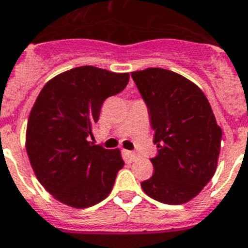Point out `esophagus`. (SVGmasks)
Returning <instances> with one entry per match:
<instances>
[{
  "label": "esophagus",
  "instance_id": "obj_1",
  "mask_svg": "<svg viewBox=\"0 0 248 248\" xmlns=\"http://www.w3.org/2000/svg\"><path fill=\"white\" fill-rule=\"evenodd\" d=\"M122 155H124V161H126V163L133 162V161L137 158V155L135 154V152H132V151L124 150L122 151Z\"/></svg>",
  "mask_w": 248,
  "mask_h": 248
}]
</instances>
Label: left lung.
Listing matches in <instances>:
<instances>
[{"label": "left lung", "instance_id": "left-lung-1", "mask_svg": "<svg viewBox=\"0 0 248 248\" xmlns=\"http://www.w3.org/2000/svg\"><path fill=\"white\" fill-rule=\"evenodd\" d=\"M146 103L155 131L154 175L141 182L146 195L181 204L201 192L214 177L222 130L210 102L195 83L163 68L131 73Z\"/></svg>", "mask_w": 248, "mask_h": 248}]
</instances>
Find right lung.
<instances>
[{"label": "right lung", "mask_w": 248, "mask_h": 248, "mask_svg": "<svg viewBox=\"0 0 248 248\" xmlns=\"http://www.w3.org/2000/svg\"><path fill=\"white\" fill-rule=\"evenodd\" d=\"M128 73L82 66L45 85L30 113L26 150L34 175L56 200L76 208L111 192L124 162L120 150L88 142L105 100L124 91Z\"/></svg>", "instance_id": "obj_1"}]
</instances>
